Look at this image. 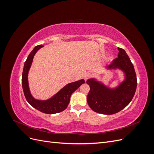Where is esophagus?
<instances>
[{
  "label": "esophagus",
  "instance_id": "obj_1",
  "mask_svg": "<svg viewBox=\"0 0 154 154\" xmlns=\"http://www.w3.org/2000/svg\"><path fill=\"white\" fill-rule=\"evenodd\" d=\"M91 76H92V74L89 72H87L85 73L84 75H83V78H84L85 80H87L88 78H90Z\"/></svg>",
  "mask_w": 154,
  "mask_h": 154
}]
</instances>
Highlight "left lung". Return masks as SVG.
<instances>
[{"label": "left lung", "mask_w": 154, "mask_h": 154, "mask_svg": "<svg viewBox=\"0 0 154 154\" xmlns=\"http://www.w3.org/2000/svg\"><path fill=\"white\" fill-rule=\"evenodd\" d=\"M118 58L106 66L107 70H120L124 80L116 87L111 88L96 78L87 80L90 87L87 103L97 113L110 115L125 108L132 101L137 87V78L133 64L125 51L118 48Z\"/></svg>", "instance_id": "8db88e82"}]
</instances>
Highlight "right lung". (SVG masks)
Wrapping results in <instances>:
<instances>
[{
  "label": "right lung",
  "instance_id": "right-lung-1",
  "mask_svg": "<svg viewBox=\"0 0 154 154\" xmlns=\"http://www.w3.org/2000/svg\"><path fill=\"white\" fill-rule=\"evenodd\" d=\"M43 45H37L32 49L24 63L22 76V85L23 91L27 102L35 109L45 114H53L60 112L66 109L70 101L71 94L81 85L85 83V80H80L69 83L60 89L57 93L50 98L45 100H37L32 96L29 89L28 82V73L31 66L34 56Z\"/></svg>",
  "mask_w": 154,
  "mask_h": 154
}]
</instances>
